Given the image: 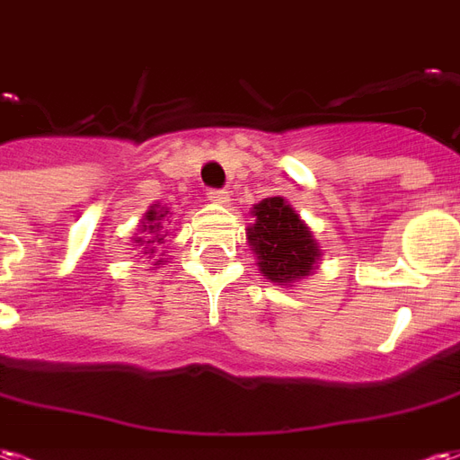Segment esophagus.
I'll return each mask as SVG.
<instances>
[{"mask_svg":"<svg viewBox=\"0 0 460 460\" xmlns=\"http://www.w3.org/2000/svg\"><path fill=\"white\" fill-rule=\"evenodd\" d=\"M208 200H210V203H223V206H226L227 200H230V196H227V190L210 189L208 190Z\"/></svg>","mask_w":460,"mask_h":460,"instance_id":"34e87169","label":"esophagus"}]
</instances>
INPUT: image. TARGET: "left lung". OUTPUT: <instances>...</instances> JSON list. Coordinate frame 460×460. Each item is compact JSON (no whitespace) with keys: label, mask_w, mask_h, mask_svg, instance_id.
Here are the masks:
<instances>
[{"label":"left lung","mask_w":460,"mask_h":460,"mask_svg":"<svg viewBox=\"0 0 460 460\" xmlns=\"http://www.w3.org/2000/svg\"><path fill=\"white\" fill-rule=\"evenodd\" d=\"M254 223L247 227V243L257 254V267L274 284H291L311 274L321 250L311 227L281 196L264 198L252 208Z\"/></svg>","instance_id":"1"}]
</instances>
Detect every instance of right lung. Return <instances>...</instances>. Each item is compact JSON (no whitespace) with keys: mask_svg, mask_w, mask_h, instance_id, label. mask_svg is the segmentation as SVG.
Returning a JSON list of instances; mask_svg holds the SVG:
<instances>
[{"mask_svg":"<svg viewBox=\"0 0 460 460\" xmlns=\"http://www.w3.org/2000/svg\"><path fill=\"white\" fill-rule=\"evenodd\" d=\"M169 210H164V208H156L152 206L149 210H146V216H144V230L142 233H149L154 234L152 240H144V237H137V243H146V244H152V243H159L164 240V234H159L161 230V220H164V216H166ZM149 252H154V250H149ZM161 262V260H159Z\"/></svg>","mask_w":460,"mask_h":460,"instance_id":"add662e5","label":"right lung"}]
</instances>
